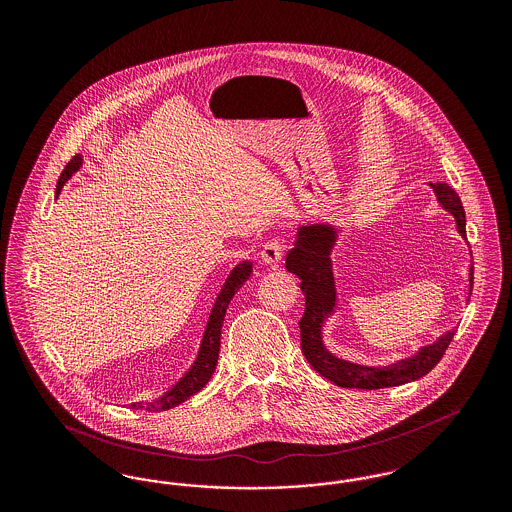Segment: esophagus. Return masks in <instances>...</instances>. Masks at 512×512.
<instances>
[{"label": "esophagus", "instance_id": "1", "mask_svg": "<svg viewBox=\"0 0 512 512\" xmlns=\"http://www.w3.org/2000/svg\"><path fill=\"white\" fill-rule=\"evenodd\" d=\"M282 253H284V244L280 240H270L261 249V259L268 267H278V263L282 259Z\"/></svg>", "mask_w": 512, "mask_h": 512}]
</instances>
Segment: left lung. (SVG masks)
Here are the masks:
<instances>
[{"label":"left lung","instance_id":"8db88e82","mask_svg":"<svg viewBox=\"0 0 512 512\" xmlns=\"http://www.w3.org/2000/svg\"><path fill=\"white\" fill-rule=\"evenodd\" d=\"M438 197L441 207L449 211L459 234L466 238V219H464L463 203L457 192L443 184H430ZM338 240V230L326 222L299 226L297 240L293 244L286 268L301 280V292L305 295V313L299 320L301 330V349L309 365L334 382L340 388H359V390H382L393 388L407 382H414L426 376L434 366L438 365L445 349L455 336V330L445 332L436 343L422 347L416 355L409 359H401L388 366H365L349 363L332 355L322 341V324L334 313L336 307V282L332 272L330 253ZM470 286L472 293L474 284V267L470 265Z\"/></svg>","mask_w":512,"mask_h":512}]
</instances>
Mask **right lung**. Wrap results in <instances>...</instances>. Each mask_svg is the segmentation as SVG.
Wrapping results in <instances>:
<instances>
[{
    "label": "right lung",
    "mask_w": 512,
    "mask_h": 512,
    "mask_svg": "<svg viewBox=\"0 0 512 512\" xmlns=\"http://www.w3.org/2000/svg\"><path fill=\"white\" fill-rule=\"evenodd\" d=\"M82 167V157L80 155H74L73 159L67 163L65 171L61 172L59 176V182H57V190L55 194L59 197L61 194V188L65 186V182L73 176L74 172L78 171ZM253 272V265L249 261L240 263L238 267L234 268L230 272V276L226 278L222 290H220L219 297L213 305V311H211V317L207 322V328H205V334H203V340H201V347H199V353H197V359H195L192 368L180 378V382H176L172 386L171 391H167L159 401L155 403H132L130 407L134 409H146V411H169L172 407L184 403L188 397H192L194 393L201 390L213 376L215 368H217V361H219L220 351V330H222V322H224V315H226V309H228V303L232 301L234 293L238 292L245 284V280L251 276Z\"/></svg>",
    "instance_id": "right-lung-1"
}]
</instances>
